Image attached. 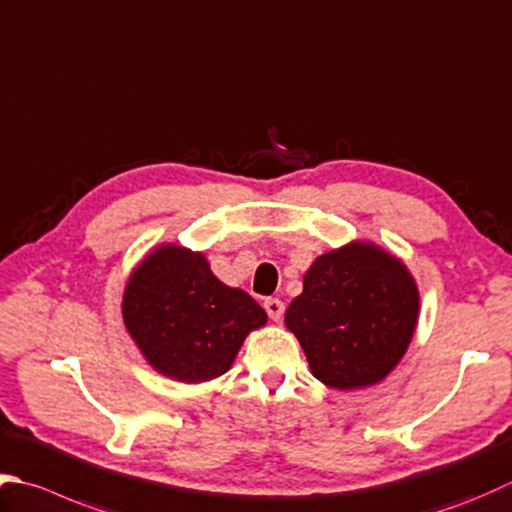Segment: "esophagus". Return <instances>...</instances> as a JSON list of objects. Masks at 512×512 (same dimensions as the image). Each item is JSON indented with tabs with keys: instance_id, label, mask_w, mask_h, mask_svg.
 Segmentation results:
<instances>
[{
	"instance_id": "esophagus-1",
	"label": "esophagus",
	"mask_w": 512,
	"mask_h": 512,
	"mask_svg": "<svg viewBox=\"0 0 512 512\" xmlns=\"http://www.w3.org/2000/svg\"><path fill=\"white\" fill-rule=\"evenodd\" d=\"M264 308H266V313H268L270 319H273V322H279V319L284 317V302H282V299L268 297L264 302Z\"/></svg>"
}]
</instances>
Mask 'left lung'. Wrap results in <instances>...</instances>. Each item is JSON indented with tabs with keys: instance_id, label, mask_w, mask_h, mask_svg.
Instances as JSON below:
<instances>
[{
	"instance_id": "left-lung-1",
	"label": "left lung",
	"mask_w": 512,
	"mask_h": 512,
	"mask_svg": "<svg viewBox=\"0 0 512 512\" xmlns=\"http://www.w3.org/2000/svg\"><path fill=\"white\" fill-rule=\"evenodd\" d=\"M417 313L419 290L408 268L384 248L350 242L315 259L284 322L319 382L355 390L382 382L399 364Z\"/></svg>"
}]
</instances>
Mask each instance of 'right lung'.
<instances>
[{
    "label": "right lung",
    "instance_id": "add662e5",
    "mask_svg": "<svg viewBox=\"0 0 512 512\" xmlns=\"http://www.w3.org/2000/svg\"><path fill=\"white\" fill-rule=\"evenodd\" d=\"M122 313L146 362L186 384L224 375L246 335L268 319L242 288L219 282L202 253L175 244L155 248L133 270Z\"/></svg>",
    "mask_w": 512,
    "mask_h": 512
}]
</instances>
